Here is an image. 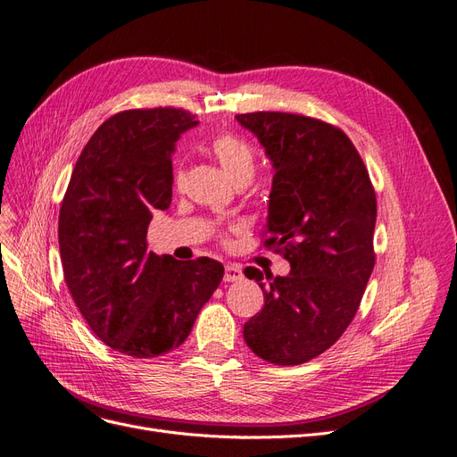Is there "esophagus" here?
I'll return each instance as SVG.
<instances>
[{"label": "esophagus", "instance_id": "34e87169", "mask_svg": "<svg viewBox=\"0 0 457 457\" xmlns=\"http://www.w3.org/2000/svg\"><path fill=\"white\" fill-rule=\"evenodd\" d=\"M243 278V270L237 266H226V273H224V281L228 283H235V281H241Z\"/></svg>", "mask_w": 457, "mask_h": 457}]
</instances>
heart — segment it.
Listing matches in <instances>:
<instances>
[{
	"label": "heart",
	"mask_w": 457,
	"mask_h": 457,
	"mask_svg": "<svg viewBox=\"0 0 457 457\" xmlns=\"http://www.w3.org/2000/svg\"><path fill=\"white\" fill-rule=\"evenodd\" d=\"M211 148L220 161V165L224 167V170L235 184H248L254 179L256 155L248 142L231 135V132H224V135H218L212 140ZM182 179L184 172H176V182H180Z\"/></svg>",
	"instance_id": "b5f03b06"
}]
</instances>
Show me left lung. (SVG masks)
<instances>
[{"mask_svg":"<svg viewBox=\"0 0 457 457\" xmlns=\"http://www.w3.org/2000/svg\"><path fill=\"white\" fill-rule=\"evenodd\" d=\"M254 132L275 169L266 246L290 263L287 277L246 268L263 307L243 336L260 359L290 366L325 353L355 317L374 270L376 194L344 130L313 117L235 115Z\"/></svg>","mask_w":457,"mask_h":457,"instance_id":"left-lung-1","label":"left lung"}]
</instances>
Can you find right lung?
Here are the masks:
<instances>
[{"label": "right lung", "instance_id": "obj_1", "mask_svg": "<svg viewBox=\"0 0 457 457\" xmlns=\"http://www.w3.org/2000/svg\"><path fill=\"white\" fill-rule=\"evenodd\" d=\"M182 108L127 110L83 148L58 216L64 278L102 342L137 359L186 342L224 277L211 258L179 262L148 250L155 211L172 199V154L195 127Z\"/></svg>", "mask_w": 457, "mask_h": 457}]
</instances>
